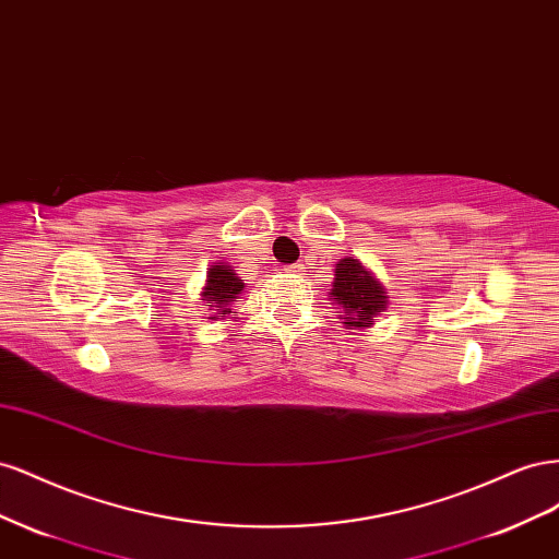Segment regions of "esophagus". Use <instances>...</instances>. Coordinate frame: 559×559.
Instances as JSON below:
<instances>
[{
	"label": "esophagus",
	"instance_id": "1",
	"mask_svg": "<svg viewBox=\"0 0 559 559\" xmlns=\"http://www.w3.org/2000/svg\"><path fill=\"white\" fill-rule=\"evenodd\" d=\"M286 270V273H289V275H302V265L300 263H296V265H289V267H284Z\"/></svg>",
	"mask_w": 559,
	"mask_h": 559
}]
</instances>
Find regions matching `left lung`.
Here are the masks:
<instances>
[{
	"label": "left lung",
	"instance_id": "obj_1",
	"mask_svg": "<svg viewBox=\"0 0 559 559\" xmlns=\"http://www.w3.org/2000/svg\"><path fill=\"white\" fill-rule=\"evenodd\" d=\"M329 296L343 310L337 319L347 329H370L376 317L389 306L382 282L357 257H345L335 263L333 289Z\"/></svg>",
	"mask_w": 559,
	"mask_h": 559
}]
</instances>
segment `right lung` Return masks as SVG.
<instances>
[{
    "instance_id": "1",
    "label": "right lung",
    "mask_w": 559,
    "mask_h": 559,
    "mask_svg": "<svg viewBox=\"0 0 559 559\" xmlns=\"http://www.w3.org/2000/svg\"><path fill=\"white\" fill-rule=\"evenodd\" d=\"M245 292V282L238 277V273L228 265V263H214L207 270V280L205 286L200 292V300L210 302L212 314L207 319L218 321V319H233V302L240 298Z\"/></svg>"
}]
</instances>
